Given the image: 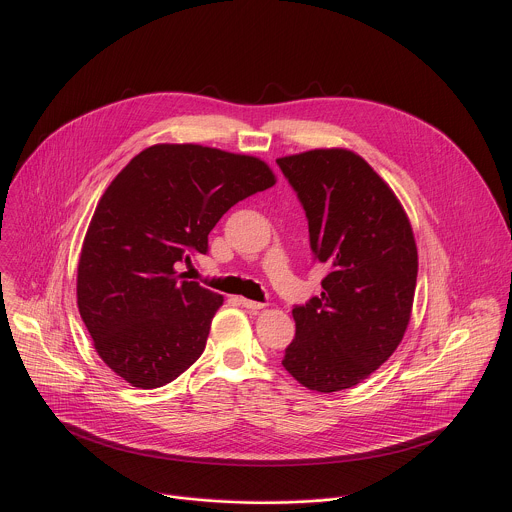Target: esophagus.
<instances>
[{
	"label": "esophagus",
	"mask_w": 512,
	"mask_h": 512,
	"mask_svg": "<svg viewBox=\"0 0 512 512\" xmlns=\"http://www.w3.org/2000/svg\"><path fill=\"white\" fill-rule=\"evenodd\" d=\"M237 302H239L243 308H247V310H253V312H257V310H261V308H263V304H259V302H253V300H247V298H237Z\"/></svg>",
	"instance_id": "1"
}]
</instances>
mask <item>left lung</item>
Masks as SVG:
<instances>
[{
  "instance_id": "1",
  "label": "left lung",
  "mask_w": 512,
  "mask_h": 512,
  "mask_svg": "<svg viewBox=\"0 0 512 512\" xmlns=\"http://www.w3.org/2000/svg\"><path fill=\"white\" fill-rule=\"evenodd\" d=\"M308 218L322 294L291 310L296 338L281 364L318 393L350 389L395 352L411 318L417 247L389 184L350 150L277 160Z\"/></svg>"
}]
</instances>
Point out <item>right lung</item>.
Here are the masks:
<instances>
[{
    "label": "right lung",
    "mask_w": 512,
    "mask_h": 512,
    "mask_svg": "<svg viewBox=\"0 0 512 512\" xmlns=\"http://www.w3.org/2000/svg\"><path fill=\"white\" fill-rule=\"evenodd\" d=\"M275 184L253 156L194 143L137 154L101 196L85 235L77 304L107 367L139 389L180 377L206 346L223 296L178 273L247 196Z\"/></svg>",
    "instance_id": "right-lung-1"
}]
</instances>
